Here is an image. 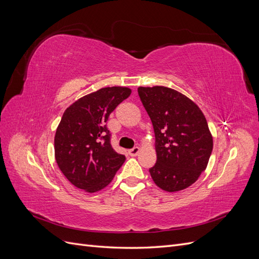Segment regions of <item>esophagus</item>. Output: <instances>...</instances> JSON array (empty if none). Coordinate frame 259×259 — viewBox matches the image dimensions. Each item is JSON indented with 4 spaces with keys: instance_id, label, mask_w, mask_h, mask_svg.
Returning a JSON list of instances; mask_svg holds the SVG:
<instances>
[{
    "instance_id": "34e87169",
    "label": "esophagus",
    "mask_w": 259,
    "mask_h": 259,
    "mask_svg": "<svg viewBox=\"0 0 259 259\" xmlns=\"http://www.w3.org/2000/svg\"><path fill=\"white\" fill-rule=\"evenodd\" d=\"M140 151V148L139 147H134L133 149H130L128 150V154L132 156H136Z\"/></svg>"
}]
</instances>
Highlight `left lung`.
Listing matches in <instances>:
<instances>
[{
  "label": "left lung",
  "mask_w": 259,
  "mask_h": 259,
  "mask_svg": "<svg viewBox=\"0 0 259 259\" xmlns=\"http://www.w3.org/2000/svg\"><path fill=\"white\" fill-rule=\"evenodd\" d=\"M138 95L154 130L153 182L167 192L184 190L205 170L213 150L205 116L191 99L165 86H140Z\"/></svg>",
  "instance_id": "1"
}]
</instances>
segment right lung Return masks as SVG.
<instances>
[{
  "instance_id": "right-lung-1",
  "label": "right lung",
  "mask_w": 259,
  "mask_h": 259,
  "mask_svg": "<svg viewBox=\"0 0 259 259\" xmlns=\"http://www.w3.org/2000/svg\"><path fill=\"white\" fill-rule=\"evenodd\" d=\"M132 93L128 88H104L66 109L55 134V159L66 178L79 189L96 192L111 183L125 161L113 150L106 122Z\"/></svg>"
}]
</instances>
